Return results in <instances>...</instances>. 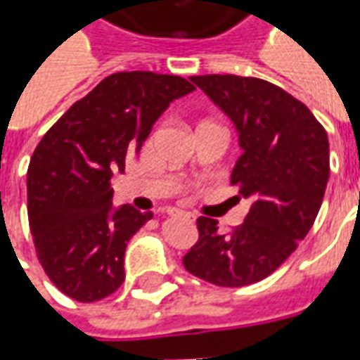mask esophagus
I'll list each match as a JSON object with an SVG mask.
<instances>
[{
    "instance_id": "1",
    "label": "esophagus",
    "mask_w": 360,
    "mask_h": 360,
    "mask_svg": "<svg viewBox=\"0 0 360 360\" xmlns=\"http://www.w3.org/2000/svg\"><path fill=\"white\" fill-rule=\"evenodd\" d=\"M167 214L169 216H187V218H193V214H188V212L177 210V208H167Z\"/></svg>"
}]
</instances>
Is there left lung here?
<instances>
[{
	"mask_svg": "<svg viewBox=\"0 0 360 360\" xmlns=\"http://www.w3.org/2000/svg\"><path fill=\"white\" fill-rule=\"evenodd\" d=\"M191 81L235 123L243 154L231 185L252 206L227 233L214 218L196 219L198 241L183 266L214 285H250L278 270L314 224L330 177L328 134L304 103L268 81L239 75Z\"/></svg>",
	"mask_w": 360,
	"mask_h": 360,
	"instance_id": "left-lung-1",
	"label": "left lung"
}]
</instances>
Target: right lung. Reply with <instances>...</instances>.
Here are the masks:
<instances>
[{
    "label": "right lung",
    "instance_id": "1",
    "mask_svg": "<svg viewBox=\"0 0 360 360\" xmlns=\"http://www.w3.org/2000/svg\"><path fill=\"white\" fill-rule=\"evenodd\" d=\"M193 90L175 75L113 73L38 142L27 172L28 226L36 257L61 293L94 302L121 287L127 243L152 212L113 208L110 181L141 152L167 105Z\"/></svg>",
    "mask_w": 360,
    "mask_h": 360
}]
</instances>
